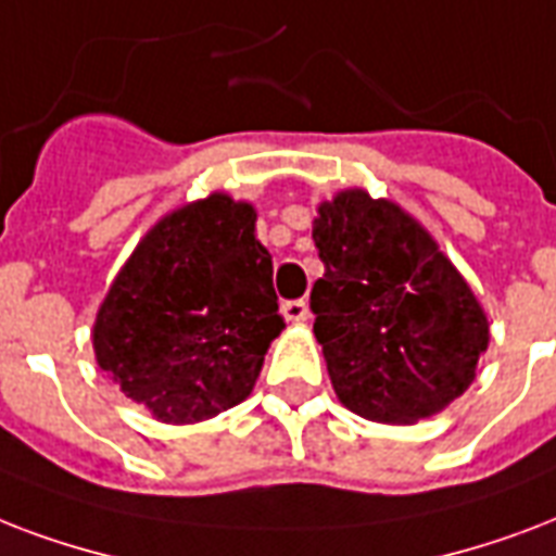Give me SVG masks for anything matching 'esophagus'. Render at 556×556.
Listing matches in <instances>:
<instances>
[{"label": "esophagus", "instance_id": "esophagus-1", "mask_svg": "<svg viewBox=\"0 0 556 556\" xmlns=\"http://www.w3.org/2000/svg\"><path fill=\"white\" fill-rule=\"evenodd\" d=\"M283 318L287 321H307L309 318V307L304 299H295V301H283Z\"/></svg>", "mask_w": 556, "mask_h": 556}]
</instances>
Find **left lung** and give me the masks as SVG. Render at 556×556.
<instances>
[{"label":"left lung","instance_id":"8db88e82","mask_svg":"<svg viewBox=\"0 0 556 556\" xmlns=\"http://www.w3.org/2000/svg\"><path fill=\"white\" fill-rule=\"evenodd\" d=\"M313 283L318 345L337 397L377 424L438 415L476 380L490 325L432 235L363 188L318 205Z\"/></svg>","mask_w":556,"mask_h":556}]
</instances>
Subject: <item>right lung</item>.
<instances>
[{
  "instance_id": "1",
  "label": "right lung",
  "mask_w": 556,
  "mask_h": 556,
  "mask_svg": "<svg viewBox=\"0 0 556 556\" xmlns=\"http://www.w3.org/2000/svg\"><path fill=\"white\" fill-rule=\"evenodd\" d=\"M255 219L229 193L170 211L94 316L98 365L162 424H197L243 403L283 330Z\"/></svg>"
}]
</instances>
